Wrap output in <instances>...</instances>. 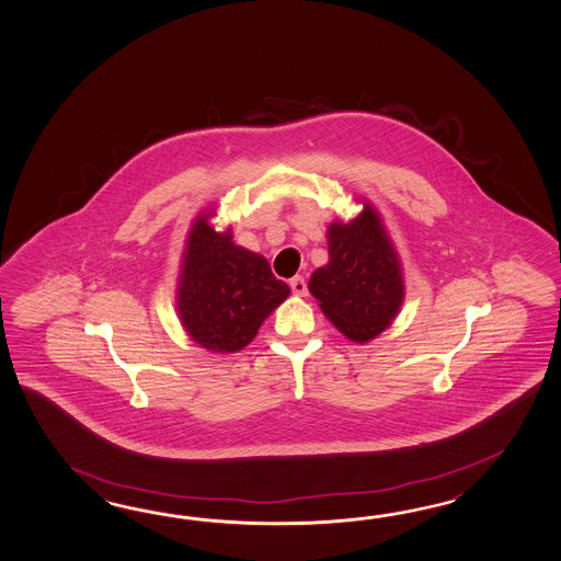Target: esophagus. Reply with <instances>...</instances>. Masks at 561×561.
Returning <instances> with one entry per match:
<instances>
[{
  "instance_id": "34e87169",
  "label": "esophagus",
  "mask_w": 561,
  "mask_h": 561,
  "mask_svg": "<svg viewBox=\"0 0 561 561\" xmlns=\"http://www.w3.org/2000/svg\"><path fill=\"white\" fill-rule=\"evenodd\" d=\"M289 287H291V291H294L296 296H299V298H306V296H308V286H306V279H304V277H299V275H296V277H291V279H289Z\"/></svg>"
}]
</instances>
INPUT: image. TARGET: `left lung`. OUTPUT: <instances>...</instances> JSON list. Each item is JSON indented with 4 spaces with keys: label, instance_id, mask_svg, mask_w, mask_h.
I'll return each instance as SVG.
<instances>
[{
    "label": "left lung",
    "instance_id": "8db88e82",
    "mask_svg": "<svg viewBox=\"0 0 561 561\" xmlns=\"http://www.w3.org/2000/svg\"><path fill=\"white\" fill-rule=\"evenodd\" d=\"M350 221L328 225L324 267L310 277V294L320 310L352 342L380 336L399 316L404 301V274L382 217L370 201Z\"/></svg>",
    "mask_w": 561,
    "mask_h": 561
}]
</instances>
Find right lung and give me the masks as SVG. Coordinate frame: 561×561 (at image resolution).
Returning <instances> with one entry per match:
<instances>
[{"label": "right lung", "mask_w": 561, "mask_h": 561, "mask_svg": "<svg viewBox=\"0 0 561 561\" xmlns=\"http://www.w3.org/2000/svg\"><path fill=\"white\" fill-rule=\"evenodd\" d=\"M215 209L188 227L179 265L174 306L183 330L201 348L236 354L245 348L291 289L267 260L233 243L231 227L217 231Z\"/></svg>", "instance_id": "right-lung-1"}]
</instances>
